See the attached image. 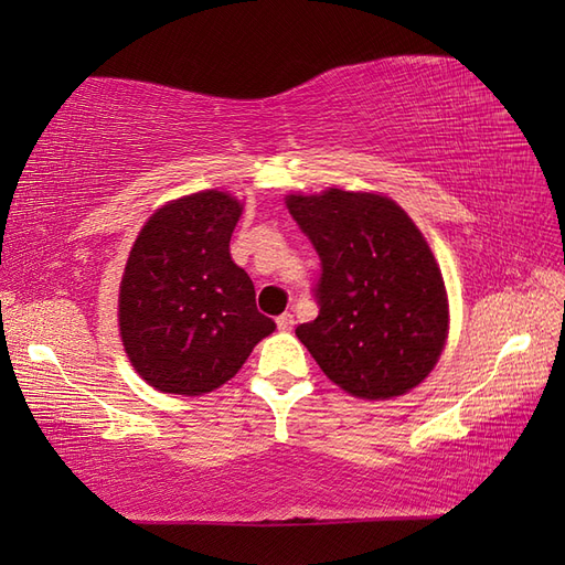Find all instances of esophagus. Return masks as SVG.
<instances>
[{
  "label": "esophagus",
  "instance_id": "34e87169",
  "mask_svg": "<svg viewBox=\"0 0 565 565\" xmlns=\"http://www.w3.org/2000/svg\"><path fill=\"white\" fill-rule=\"evenodd\" d=\"M278 330H282V332H289L295 328V316L292 313H282V316H278Z\"/></svg>",
  "mask_w": 565,
  "mask_h": 565
}]
</instances>
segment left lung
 <instances>
[{
	"label": "left lung",
	"instance_id": "8db88e82",
	"mask_svg": "<svg viewBox=\"0 0 565 565\" xmlns=\"http://www.w3.org/2000/svg\"><path fill=\"white\" fill-rule=\"evenodd\" d=\"M320 256L318 318L297 328L320 370L355 398H396L424 382L448 339V292L413 218L377 193L287 195Z\"/></svg>",
	"mask_w": 565,
	"mask_h": 565
}]
</instances>
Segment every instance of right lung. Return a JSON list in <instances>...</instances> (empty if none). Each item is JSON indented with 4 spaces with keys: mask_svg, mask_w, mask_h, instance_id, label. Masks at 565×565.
Masks as SVG:
<instances>
[{
    "mask_svg": "<svg viewBox=\"0 0 565 565\" xmlns=\"http://www.w3.org/2000/svg\"><path fill=\"white\" fill-rule=\"evenodd\" d=\"M243 204L221 191L167 202L129 252L119 285V334L152 388L202 396L226 384L276 330L254 285L231 259Z\"/></svg>",
    "mask_w": 565,
    "mask_h": 565,
    "instance_id": "1",
    "label": "right lung"
}]
</instances>
